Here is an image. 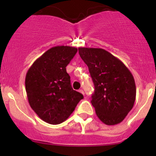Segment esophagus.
<instances>
[{
    "instance_id": "1",
    "label": "esophagus",
    "mask_w": 156,
    "mask_h": 156,
    "mask_svg": "<svg viewBox=\"0 0 156 156\" xmlns=\"http://www.w3.org/2000/svg\"><path fill=\"white\" fill-rule=\"evenodd\" d=\"M79 92H80V93H81V94H84V90H83L82 89H80V90H79Z\"/></svg>"
}]
</instances>
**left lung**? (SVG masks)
I'll return each mask as SVG.
<instances>
[{
    "mask_svg": "<svg viewBox=\"0 0 156 156\" xmlns=\"http://www.w3.org/2000/svg\"><path fill=\"white\" fill-rule=\"evenodd\" d=\"M78 52L94 84L90 102L98 117L109 126L121 123L136 100L132 73L118 58L103 49L79 47Z\"/></svg>",
    "mask_w": 156,
    "mask_h": 156,
    "instance_id": "left-lung-1",
    "label": "left lung"
}]
</instances>
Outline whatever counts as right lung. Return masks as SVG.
Wrapping results in <instances>:
<instances>
[{
    "instance_id": "add662e5",
    "label": "right lung",
    "mask_w": 156,
    "mask_h": 156,
    "mask_svg": "<svg viewBox=\"0 0 156 156\" xmlns=\"http://www.w3.org/2000/svg\"><path fill=\"white\" fill-rule=\"evenodd\" d=\"M72 46L48 49L28 69L25 78L27 99L33 111L49 124H59L73 113L83 95L74 90L66 66L76 54Z\"/></svg>"
}]
</instances>
